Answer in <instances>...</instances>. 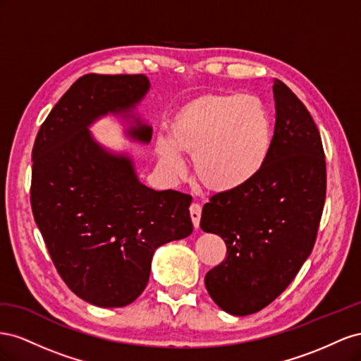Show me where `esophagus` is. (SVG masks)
Returning a JSON list of instances; mask_svg holds the SVG:
<instances>
[{
    "label": "esophagus",
    "mask_w": 361,
    "mask_h": 361,
    "mask_svg": "<svg viewBox=\"0 0 361 361\" xmlns=\"http://www.w3.org/2000/svg\"><path fill=\"white\" fill-rule=\"evenodd\" d=\"M189 210H190V218H192L193 226H195V228H198V226H200V219H201V210H202L201 204L200 202H192Z\"/></svg>",
    "instance_id": "1"
}]
</instances>
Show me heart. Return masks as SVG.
Instances as JSON below:
<instances>
[{
  "label": "heart",
  "instance_id": "heart-1",
  "mask_svg": "<svg viewBox=\"0 0 361 361\" xmlns=\"http://www.w3.org/2000/svg\"><path fill=\"white\" fill-rule=\"evenodd\" d=\"M171 140H159L157 148L172 175L184 171L180 152H186L205 188L230 190L250 183L263 169L272 147V119L255 97H205L180 113Z\"/></svg>",
  "mask_w": 361,
  "mask_h": 361
}]
</instances>
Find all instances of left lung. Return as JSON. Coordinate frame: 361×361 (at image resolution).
Returning a JSON list of instances; mask_svg holds the SVG:
<instances>
[{
	"label": "left lung",
	"mask_w": 361,
	"mask_h": 361,
	"mask_svg": "<svg viewBox=\"0 0 361 361\" xmlns=\"http://www.w3.org/2000/svg\"><path fill=\"white\" fill-rule=\"evenodd\" d=\"M275 130L263 169L240 188L213 195L200 226L226 245L205 275L224 312L263 310L292 283L310 255L326 195V163L316 123L293 92L274 78Z\"/></svg>",
	"instance_id": "left-lung-1"
}]
</instances>
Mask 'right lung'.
Returning <instances> with one entry per match:
<instances>
[{"mask_svg": "<svg viewBox=\"0 0 361 361\" xmlns=\"http://www.w3.org/2000/svg\"><path fill=\"white\" fill-rule=\"evenodd\" d=\"M142 74H86L59 99L39 128L30 202L59 275L81 300L128 305L145 290L152 254L192 233V197L139 183L131 160L102 149L87 126L133 107L147 94ZM152 130L131 128L149 142Z\"/></svg>", "mask_w": 361, "mask_h": 361, "instance_id": "1", "label": "right lung"}]
</instances>
